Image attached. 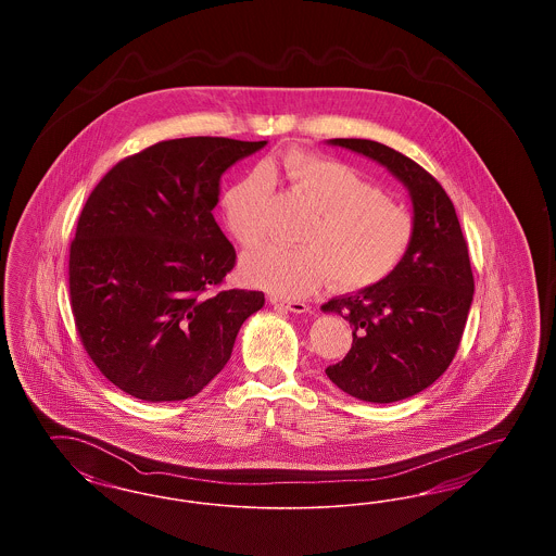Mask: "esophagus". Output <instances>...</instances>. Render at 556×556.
Listing matches in <instances>:
<instances>
[{"label":"esophagus","mask_w":556,"mask_h":556,"mask_svg":"<svg viewBox=\"0 0 556 556\" xmlns=\"http://www.w3.org/2000/svg\"><path fill=\"white\" fill-rule=\"evenodd\" d=\"M270 302H273V304H277V306H283V308H288L290 313H295V315H304V313H311V306H308L306 302H302V300H277V298H273Z\"/></svg>","instance_id":"esophagus-1"}]
</instances>
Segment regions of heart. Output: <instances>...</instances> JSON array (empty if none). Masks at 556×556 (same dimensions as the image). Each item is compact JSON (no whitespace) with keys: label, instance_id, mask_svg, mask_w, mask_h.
Here are the masks:
<instances>
[{"label":"heart","instance_id":"1","mask_svg":"<svg viewBox=\"0 0 556 556\" xmlns=\"http://www.w3.org/2000/svg\"><path fill=\"white\" fill-rule=\"evenodd\" d=\"M283 175L318 211L304 248L266 243L243 258L250 283L281 298L311 295L333 279L336 288L361 291L383 283L406 258L415 225L406 208L338 160L290 150L273 156L223 195L231 236L252 248L268 231V202Z\"/></svg>","mask_w":556,"mask_h":556}]
</instances>
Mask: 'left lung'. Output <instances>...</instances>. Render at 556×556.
<instances>
[{"mask_svg":"<svg viewBox=\"0 0 556 556\" xmlns=\"http://www.w3.org/2000/svg\"><path fill=\"white\" fill-rule=\"evenodd\" d=\"M386 166L413 202V243L383 283L323 304L352 327L344 361L327 377L365 402H397L429 388L448 369L473 302L467 241L448 193L424 166L370 139H329Z\"/></svg>","mask_w":556,"mask_h":556,"instance_id":"8db88e82","label":"left lung"}]
</instances>
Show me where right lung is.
Masks as SVG:
<instances>
[{"label": "right lung", "instance_id": "right-lung-1", "mask_svg": "<svg viewBox=\"0 0 556 556\" xmlns=\"http://www.w3.org/2000/svg\"><path fill=\"white\" fill-rule=\"evenodd\" d=\"M266 141L184 137L121 160L71 243V306L87 354L146 402L195 396L231 358L263 291L218 290L236 248L214 220L223 173Z\"/></svg>", "mask_w": 556, "mask_h": 556}]
</instances>
